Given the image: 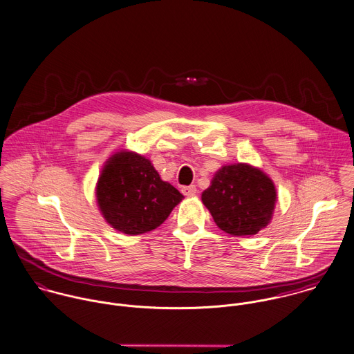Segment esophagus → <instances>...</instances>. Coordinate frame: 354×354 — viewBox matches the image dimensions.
<instances>
[{"instance_id": "esophagus-1", "label": "esophagus", "mask_w": 354, "mask_h": 354, "mask_svg": "<svg viewBox=\"0 0 354 354\" xmlns=\"http://www.w3.org/2000/svg\"><path fill=\"white\" fill-rule=\"evenodd\" d=\"M182 193L187 197H192L197 193V187L196 186H185V187H182Z\"/></svg>"}]
</instances>
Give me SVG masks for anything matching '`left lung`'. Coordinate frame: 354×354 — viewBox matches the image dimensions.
I'll return each mask as SVG.
<instances>
[{
    "label": "left lung",
    "mask_w": 354,
    "mask_h": 354,
    "mask_svg": "<svg viewBox=\"0 0 354 354\" xmlns=\"http://www.w3.org/2000/svg\"><path fill=\"white\" fill-rule=\"evenodd\" d=\"M201 198L220 230L243 236L257 234L270 223L277 190L260 169L248 164H232L216 172Z\"/></svg>",
    "instance_id": "obj_1"
}]
</instances>
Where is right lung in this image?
Masks as SVG:
<instances>
[{
  "instance_id": "1",
  "label": "right lung",
  "mask_w": 354,
  "mask_h": 354,
  "mask_svg": "<svg viewBox=\"0 0 354 354\" xmlns=\"http://www.w3.org/2000/svg\"><path fill=\"white\" fill-rule=\"evenodd\" d=\"M95 194L105 220L127 235L157 228L183 198L147 158L133 151H119L106 161Z\"/></svg>"
}]
</instances>
